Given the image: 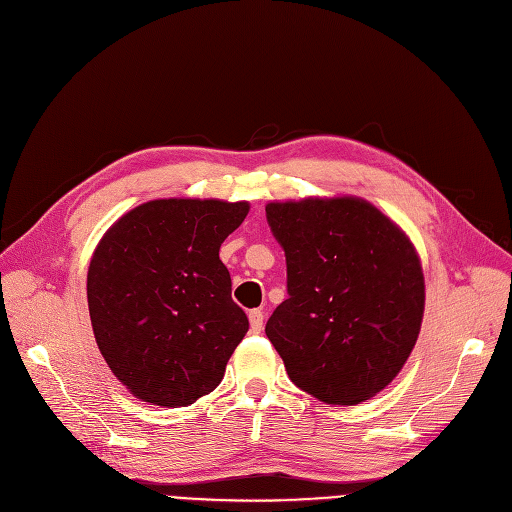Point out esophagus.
Here are the masks:
<instances>
[{"label": "esophagus", "instance_id": "esophagus-1", "mask_svg": "<svg viewBox=\"0 0 512 512\" xmlns=\"http://www.w3.org/2000/svg\"><path fill=\"white\" fill-rule=\"evenodd\" d=\"M249 323H251V331L253 333H261V329H263V312L261 310H251L249 312Z\"/></svg>", "mask_w": 512, "mask_h": 512}]
</instances>
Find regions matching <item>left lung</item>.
<instances>
[{
    "label": "left lung",
    "instance_id": "1",
    "mask_svg": "<svg viewBox=\"0 0 512 512\" xmlns=\"http://www.w3.org/2000/svg\"><path fill=\"white\" fill-rule=\"evenodd\" d=\"M289 297L266 335L291 382L327 405L384 390L418 342L424 274L399 225L361 198L270 202Z\"/></svg>",
    "mask_w": 512,
    "mask_h": 512
}]
</instances>
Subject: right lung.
I'll return each instance as SVG.
<instances>
[{"instance_id": "right-lung-1", "label": "right lung", "mask_w": 512, "mask_h": 512, "mask_svg": "<svg viewBox=\"0 0 512 512\" xmlns=\"http://www.w3.org/2000/svg\"><path fill=\"white\" fill-rule=\"evenodd\" d=\"M249 202L151 200L113 223L88 268L94 339L137 399L187 407L213 392L249 331L221 242Z\"/></svg>"}]
</instances>
